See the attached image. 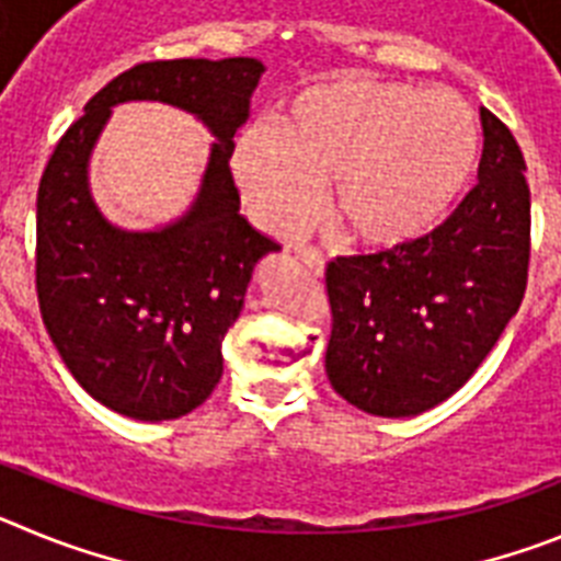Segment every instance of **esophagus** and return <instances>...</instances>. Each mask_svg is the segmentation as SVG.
<instances>
[{"instance_id":"34e87169","label":"esophagus","mask_w":561,"mask_h":561,"mask_svg":"<svg viewBox=\"0 0 561 561\" xmlns=\"http://www.w3.org/2000/svg\"><path fill=\"white\" fill-rule=\"evenodd\" d=\"M297 261L309 266V270L314 272V275H323V270H325L323 255H320V252H317V250H311V247H304V250H297Z\"/></svg>"}]
</instances>
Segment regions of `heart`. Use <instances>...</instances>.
I'll use <instances>...</instances> for the list:
<instances>
[{"mask_svg":"<svg viewBox=\"0 0 561 561\" xmlns=\"http://www.w3.org/2000/svg\"><path fill=\"white\" fill-rule=\"evenodd\" d=\"M478 160L480 126L463 98L348 76L297 92L277 117V137L241 134L232 171L275 236L304 227L329 182L331 221L354 244L390 252L447 221Z\"/></svg>","mask_w":561,"mask_h":561,"instance_id":"heart-1","label":"heart"}]
</instances>
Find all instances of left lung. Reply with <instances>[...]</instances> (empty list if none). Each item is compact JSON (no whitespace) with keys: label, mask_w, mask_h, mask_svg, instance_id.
<instances>
[{"label":"left lung","mask_w":561,"mask_h":561,"mask_svg":"<svg viewBox=\"0 0 561 561\" xmlns=\"http://www.w3.org/2000/svg\"><path fill=\"white\" fill-rule=\"evenodd\" d=\"M478 185L419 244L325 266L331 388L370 415H419L463 388L517 314L531 191L514 134L489 108Z\"/></svg>","instance_id":"obj_1"}]
</instances>
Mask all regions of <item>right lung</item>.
Returning a JSON list of instances; mask_svg holds the SVG:
<instances>
[{
  "label": "right lung",
  "instance_id": "obj_1",
  "mask_svg": "<svg viewBox=\"0 0 561 561\" xmlns=\"http://www.w3.org/2000/svg\"><path fill=\"white\" fill-rule=\"evenodd\" d=\"M257 58L146 61L108 81L64 131L38 182L36 291L64 365L92 399L137 421L191 413L221 379V340L252 270L280 250L241 216L232 137L250 117ZM160 100L196 113L220 140L180 222L151 233L108 226L91 202L88 153L111 106Z\"/></svg>",
  "mask_w": 561,
  "mask_h": 561
}]
</instances>
